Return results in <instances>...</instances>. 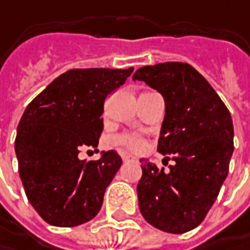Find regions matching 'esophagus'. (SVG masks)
Listing matches in <instances>:
<instances>
[{
  "instance_id": "obj_1",
  "label": "esophagus",
  "mask_w": 250,
  "mask_h": 250,
  "mask_svg": "<svg viewBox=\"0 0 250 250\" xmlns=\"http://www.w3.org/2000/svg\"><path fill=\"white\" fill-rule=\"evenodd\" d=\"M123 161L125 162H136L137 158L134 155H131V154H127V155H123Z\"/></svg>"
}]
</instances>
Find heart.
I'll return each mask as SVG.
<instances>
[{"mask_svg": "<svg viewBox=\"0 0 250 250\" xmlns=\"http://www.w3.org/2000/svg\"><path fill=\"white\" fill-rule=\"evenodd\" d=\"M116 141H117L119 144H122V146L133 149V151H141V149L144 148V141H143V138H140V137L136 136V134H123V136H119Z\"/></svg>", "mask_w": 250, "mask_h": 250, "instance_id": "obj_1", "label": "heart"}]
</instances>
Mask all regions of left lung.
Returning a JSON list of instances; mask_svg holds the SVG:
<instances>
[{"mask_svg": "<svg viewBox=\"0 0 250 250\" xmlns=\"http://www.w3.org/2000/svg\"><path fill=\"white\" fill-rule=\"evenodd\" d=\"M144 81L165 101L158 151L173 154L169 170L140 159L138 206L148 224L183 233L200 225L217 199L233 152L231 113L207 80L186 62L141 67Z\"/></svg>", "mask_w": 250, "mask_h": 250, "instance_id": "8db88e82", "label": "left lung"}]
</instances>
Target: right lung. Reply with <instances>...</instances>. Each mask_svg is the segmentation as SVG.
I'll use <instances>...</instances> for the list:
<instances>
[{"label":"right lung","mask_w":250,"mask_h":250,"mask_svg":"<svg viewBox=\"0 0 250 250\" xmlns=\"http://www.w3.org/2000/svg\"><path fill=\"white\" fill-rule=\"evenodd\" d=\"M133 70L67 71L22 114L15 138L19 176L29 203L50 225L77 227L101 210L122 158L104 151L98 161H81L78 154L83 146H98L104 99Z\"/></svg>","instance_id":"right-lung-1"}]
</instances>
